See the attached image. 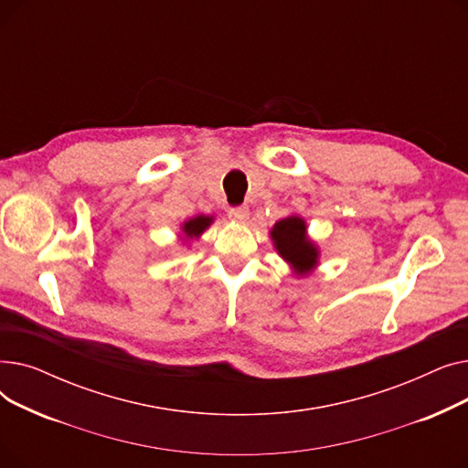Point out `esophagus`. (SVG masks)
Listing matches in <instances>:
<instances>
[{"instance_id":"esophagus-1","label":"esophagus","mask_w":468,"mask_h":468,"mask_svg":"<svg viewBox=\"0 0 468 468\" xmlns=\"http://www.w3.org/2000/svg\"><path fill=\"white\" fill-rule=\"evenodd\" d=\"M229 218L235 219V221H247L249 207H233V208H229Z\"/></svg>"}]
</instances>
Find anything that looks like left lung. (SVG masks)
I'll return each mask as SVG.
<instances>
[{
	"label": "left lung",
	"instance_id": "left-lung-1",
	"mask_svg": "<svg viewBox=\"0 0 468 468\" xmlns=\"http://www.w3.org/2000/svg\"><path fill=\"white\" fill-rule=\"evenodd\" d=\"M271 239L279 256L293 269V273L307 275L318 263V249L307 237L305 219L288 216L279 219L271 229Z\"/></svg>",
	"mask_w": 468,
	"mask_h": 468
}]
</instances>
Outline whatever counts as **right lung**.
I'll list each match as a JSON object with an SVG mask.
<instances>
[{
    "label": "right lung",
    "mask_w": 468,
    "mask_h": 468,
    "mask_svg": "<svg viewBox=\"0 0 468 468\" xmlns=\"http://www.w3.org/2000/svg\"><path fill=\"white\" fill-rule=\"evenodd\" d=\"M210 224H212V216H203V214H201V216H195V218L184 221L182 231H184V235H186L187 239H197V237L203 235V231H205Z\"/></svg>",
    "instance_id": "right-lung-1"
}]
</instances>
